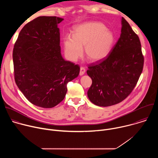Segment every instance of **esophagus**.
I'll list each match as a JSON object with an SVG mask.
<instances>
[{
  "instance_id": "esophagus-1",
  "label": "esophagus",
  "mask_w": 158,
  "mask_h": 158,
  "mask_svg": "<svg viewBox=\"0 0 158 158\" xmlns=\"http://www.w3.org/2000/svg\"><path fill=\"white\" fill-rule=\"evenodd\" d=\"M85 72V69L84 67H81V68H80V73H79V75H80V76H83V75L84 74Z\"/></svg>"
}]
</instances>
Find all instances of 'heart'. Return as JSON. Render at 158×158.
I'll return each instance as SVG.
<instances>
[{
  "instance_id": "heart-1",
  "label": "heart",
  "mask_w": 158,
  "mask_h": 158,
  "mask_svg": "<svg viewBox=\"0 0 158 158\" xmlns=\"http://www.w3.org/2000/svg\"><path fill=\"white\" fill-rule=\"evenodd\" d=\"M114 42V33L103 24L89 22L75 27L73 36L67 35L64 38L63 46L65 55L70 60H77L82 56L84 46L87 59L97 62L109 54Z\"/></svg>"
}]
</instances>
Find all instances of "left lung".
Wrapping results in <instances>:
<instances>
[{"instance_id":"left-lung-1","label":"left lung","mask_w":158,"mask_h":158,"mask_svg":"<svg viewBox=\"0 0 158 158\" xmlns=\"http://www.w3.org/2000/svg\"><path fill=\"white\" fill-rule=\"evenodd\" d=\"M121 26L120 37L109 54L87 71L93 81L87 97L98 106H110L125 99L143 71L144 57L139 37L123 17Z\"/></svg>"}]
</instances>
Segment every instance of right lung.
Returning <instances> with one entry per match:
<instances>
[{
	"instance_id": "add662e5",
	"label": "right lung",
	"mask_w": 158,
	"mask_h": 158,
	"mask_svg": "<svg viewBox=\"0 0 158 158\" xmlns=\"http://www.w3.org/2000/svg\"><path fill=\"white\" fill-rule=\"evenodd\" d=\"M64 19L40 16L20 31L13 50L15 81L35 106L52 108L65 98L67 84L79 74L78 65L64 59L58 24Z\"/></svg>"
}]
</instances>
